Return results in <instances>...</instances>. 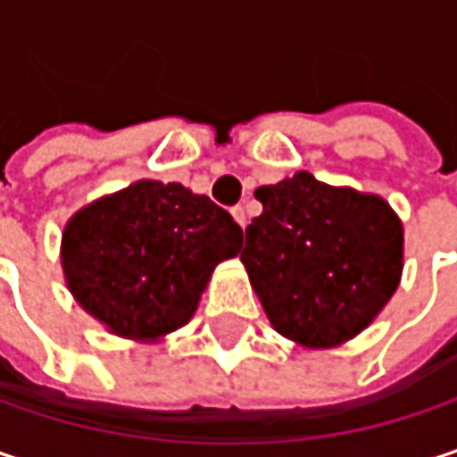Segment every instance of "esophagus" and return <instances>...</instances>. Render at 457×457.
<instances>
[{
	"instance_id": "obj_1",
	"label": "esophagus",
	"mask_w": 457,
	"mask_h": 457,
	"mask_svg": "<svg viewBox=\"0 0 457 457\" xmlns=\"http://www.w3.org/2000/svg\"><path fill=\"white\" fill-rule=\"evenodd\" d=\"M232 217H235V222H237L240 228H245V225H248V214H245V209H243V206H235V209H232Z\"/></svg>"
}]
</instances>
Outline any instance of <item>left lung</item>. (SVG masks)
<instances>
[{
    "instance_id": "left-lung-1",
    "label": "left lung",
    "mask_w": 457,
    "mask_h": 457,
    "mask_svg": "<svg viewBox=\"0 0 457 457\" xmlns=\"http://www.w3.org/2000/svg\"><path fill=\"white\" fill-rule=\"evenodd\" d=\"M240 262L270 324L301 348H337L363 332L403 277V222L377 193L295 172L253 193Z\"/></svg>"
}]
</instances>
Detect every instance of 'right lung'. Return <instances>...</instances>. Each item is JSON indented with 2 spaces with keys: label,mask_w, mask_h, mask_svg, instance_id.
Listing matches in <instances>:
<instances>
[{
  "label": "right lung",
  "mask_w": 457,
  "mask_h": 457,
  "mask_svg": "<svg viewBox=\"0 0 457 457\" xmlns=\"http://www.w3.org/2000/svg\"><path fill=\"white\" fill-rule=\"evenodd\" d=\"M240 248L243 229L209 195L138 180L75 212L60 253L83 312L117 337L159 343L190 321L214 267Z\"/></svg>",
  "instance_id": "1"
}]
</instances>
